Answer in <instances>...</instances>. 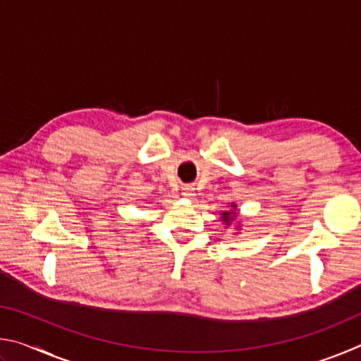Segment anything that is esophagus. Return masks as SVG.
<instances>
[{
  "mask_svg": "<svg viewBox=\"0 0 361 361\" xmlns=\"http://www.w3.org/2000/svg\"><path fill=\"white\" fill-rule=\"evenodd\" d=\"M181 194L185 195L186 199H192L194 195H195V192H194V188L191 186V185H185L181 188Z\"/></svg>",
  "mask_w": 361,
  "mask_h": 361,
  "instance_id": "34e87169",
  "label": "esophagus"
}]
</instances>
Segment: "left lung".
<instances>
[{
  "instance_id": "8db88e82",
  "label": "left lung",
  "mask_w": 361,
  "mask_h": 361,
  "mask_svg": "<svg viewBox=\"0 0 361 361\" xmlns=\"http://www.w3.org/2000/svg\"><path fill=\"white\" fill-rule=\"evenodd\" d=\"M221 223L228 228V226L234 224L237 226V229H240V221H239V207H237L235 202L229 204V209H226L221 212Z\"/></svg>"
}]
</instances>
